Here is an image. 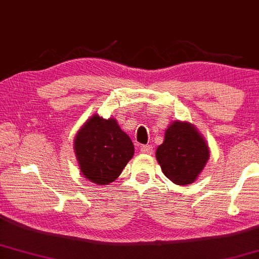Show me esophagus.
<instances>
[{
  "instance_id": "esophagus-1",
  "label": "esophagus",
  "mask_w": 259,
  "mask_h": 259,
  "mask_svg": "<svg viewBox=\"0 0 259 259\" xmlns=\"http://www.w3.org/2000/svg\"><path fill=\"white\" fill-rule=\"evenodd\" d=\"M141 153L143 154H152L153 153V147L151 145H143L141 146Z\"/></svg>"
}]
</instances>
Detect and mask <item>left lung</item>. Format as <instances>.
Masks as SVG:
<instances>
[{"mask_svg": "<svg viewBox=\"0 0 259 259\" xmlns=\"http://www.w3.org/2000/svg\"><path fill=\"white\" fill-rule=\"evenodd\" d=\"M208 157L210 151L197 127L188 121L180 120L167 126L164 142L155 152L164 175L180 186L194 182Z\"/></svg>", "mask_w": 259, "mask_h": 259, "instance_id": "obj_1", "label": "left lung"}]
</instances>
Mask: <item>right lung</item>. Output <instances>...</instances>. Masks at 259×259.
Returning a JSON list of instances; mask_svg holds the SVG:
<instances>
[{
  "mask_svg": "<svg viewBox=\"0 0 259 259\" xmlns=\"http://www.w3.org/2000/svg\"><path fill=\"white\" fill-rule=\"evenodd\" d=\"M80 172L96 185L113 182L134 155V145L114 118H89L74 138Z\"/></svg>",
  "mask_w": 259,
  "mask_h": 259,
  "instance_id": "add662e5",
  "label": "right lung"
}]
</instances>
